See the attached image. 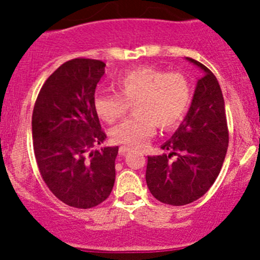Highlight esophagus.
Returning a JSON list of instances; mask_svg holds the SVG:
<instances>
[{"label": "esophagus", "mask_w": 260, "mask_h": 260, "mask_svg": "<svg viewBox=\"0 0 260 260\" xmlns=\"http://www.w3.org/2000/svg\"><path fill=\"white\" fill-rule=\"evenodd\" d=\"M131 147H125V146H122V147H119V153L120 154H124V153H127V152H129L131 151Z\"/></svg>", "instance_id": "1"}]
</instances>
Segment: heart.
Wrapping results in <instances>:
<instances>
[{
    "label": "heart",
    "mask_w": 260,
    "mask_h": 260,
    "mask_svg": "<svg viewBox=\"0 0 260 260\" xmlns=\"http://www.w3.org/2000/svg\"><path fill=\"white\" fill-rule=\"evenodd\" d=\"M114 86L117 93H95L93 108L103 122L112 124L133 104L135 117L111 129L112 140L119 145L145 146L156 125L161 129L175 127L190 104V84L180 73L140 68L120 75Z\"/></svg>",
    "instance_id": "obj_1"
}]
</instances>
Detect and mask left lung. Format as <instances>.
Here are the masks:
<instances>
[{"instance_id": "8db88e82", "label": "left lung", "mask_w": 260, "mask_h": 260, "mask_svg": "<svg viewBox=\"0 0 260 260\" xmlns=\"http://www.w3.org/2000/svg\"><path fill=\"white\" fill-rule=\"evenodd\" d=\"M186 60L204 72L196 83L185 119L161 146L169 154L149 156L146 182L152 195L169 205L181 206L208 192L226 156L229 145L225 103L216 77L201 62Z\"/></svg>"}]
</instances>
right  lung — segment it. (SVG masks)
<instances>
[{
  "mask_svg": "<svg viewBox=\"0 0 260 260\" xmlns=\"http://www.w3.org/2000/svg\"><path fill=\"white\" fill-rule=\"evenodd\" d=\"M104 68L93 59L64 62L44 83L34 107V152L41 177L73 208L103 203L115 181L118 147L93 149L107 138L93 108Z\"/></svg>",
  "mask_w": 260,
  "mask_h": 260,
  "instance_id": "1",
  "label": "right lung"
}]
</instances>
